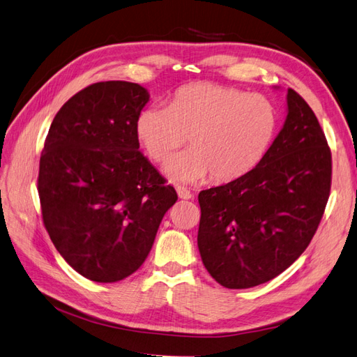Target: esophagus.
<instances>
[{
    "instance_id": "esophagus-1",
    "label": "esophagus",
    "mask_w": 357,
    "mask_h": 357,
    "mask_svg": "<svg viewBox=\"0 0 357 357\" xmlns=\"http://www.w3.org/2000/svg\"><path fill=\"white\" fill-rule=\"evenodd\" d=\"M177 195L181 199H192L193 198V193L190 190H188L186 188H181V186L177 188Z\"/></svg>"
}]
</instances>
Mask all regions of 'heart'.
<instances>
[{"label": "heart", "instance_id": "obj_1", "mask_svg": "<svg viewBox=\"0 0 357 357\" xmlns=\"http://www.w3.org/2000/svg\"><path fill=\"white\" fill-rule=\"evenodd\" d=\"M135 128L155 162H165L189 138L192 149L165 165L169 180L192 185L211 176L231 183L252 172L271 149L278 112L261 93L195 83L178 89L168 107H147Z\"/></svg>", "mask_w": 357, "mask_h": 357}]
</instances>
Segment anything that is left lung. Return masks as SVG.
<instances>
[{"label": "left lung", "mask_w": 357, "mask_h": 357, "mask_svg": "<svg viewBox=\"0 0 357 357\" xmlns=\"http://www.w3.org/2000/svg\"><path fill=\"white\" fill-rule=\"evenodd\" d=\"M287 116L252 172L198 197V248L210 275L248 289L282 274L304 253L325 211L332 158L316 114L287 89Z\"/></svg>", "instance_id": "obj_1"}]
</instances>
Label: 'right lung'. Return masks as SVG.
Here are the masks:
<instances>
[{
	"instance_id": "1",
	"label": "right lung",
	"mask_w": 357,
	"mask_h": 357,
	"mask_svg": "<svg viewBox=\"0 0 357 357\" xmlns=\"http://www.w3.org/2000/svg\"><path fill=\"white\" fill-rule=\"evenodd\" d=\"M143 86L100 82L61 107L40 158L43 222L66 262L96 283L135 273L177 193L139 152Z\"/></svg>"
}]
</instances>
